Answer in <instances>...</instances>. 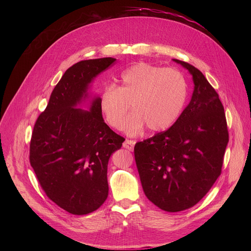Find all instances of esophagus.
Listing matches in <instances>:
<instances>
[{
  "instance_id": "1",
  "label": "esophagus",
  "mask_w": 251,
  "mask_h": 251,
  "mask_svg": "<svg viewBox=\"0 0 251 251\" xmlns=\"http://www.w3.org/2000/svg\"><path fill=\"white\" fill-rule=\"evenodd\" d=\"M135 141H133V140H129V139H126L125 140V142L123 143V147L125 148V149H128L129 151H133V149H134V146H135Z\"/></svg>"
}]
</instances>
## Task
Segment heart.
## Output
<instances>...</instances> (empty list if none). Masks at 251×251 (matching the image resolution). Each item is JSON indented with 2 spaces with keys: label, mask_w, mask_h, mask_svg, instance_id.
<instances>
[{
  "label": "heart",
  "mask_w": 251,
  "mask_h": 251,
  "mask_svg": "<svg viewBox=\"0 0 251 251\" xmlns=\"http://www.w3.org/2000/svg\"><path fill=\"white\" fill-rule=\"evenodd\" d=\"M188 97V85L181 71L146 62L137 63L121 75V83L107 85L99 97V108L106 122L137 135L145 126L151 132L169 129L181 116Z\"/></svg>",
  "instance_id": "heart-1"
}]
</instances>
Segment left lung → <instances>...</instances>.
<instances>
[{
    "label": "left lung",
    "instance_id": "left-lung-1",
    "mask_svg": "<svg viewBox=\"0 0 251 251\" xmlns=\"http://www.w3.org/2000/svg\"><path fill=\"white\" fill-rule=\"evenodd\" d=\"M194 81L190 103L167 131L134 147L143 191L155 205L176 212L197 204L220 176L228 131L219 94L188 62Z\"/></svg>",
    "mask_w": 251,
    "mask_h": 251
}]
</instances>
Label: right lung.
Here are the masks:
<instances>
[{"instance_id":"obj_1","label":"right lung","mask_w":251,"mask_h":251,"mask_svg":"<svg viewBox=\"0 0 251 251\" xmlns=\"http://www.w3.org/2000/svg\"><path fill=\"white\" fill-rule=\"evenodd\" d=\"M115 60L88 59L69 67L31 135L29 162L41 187L58 206L77 216L106 201L108 161L125 141L104 122L99 96L88 92L94 78ZM86 100L88 110L78 109Z\"/></svg>"}]
</instances>
